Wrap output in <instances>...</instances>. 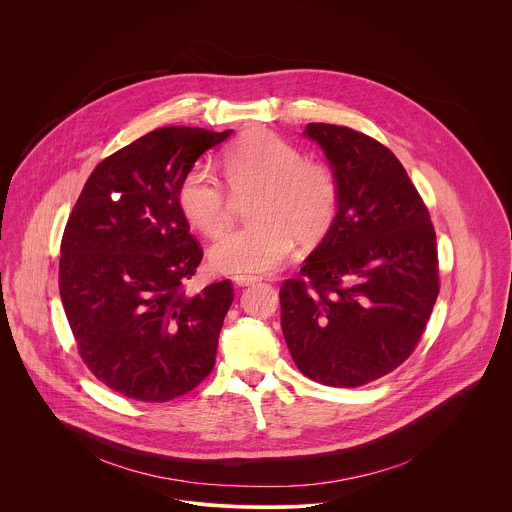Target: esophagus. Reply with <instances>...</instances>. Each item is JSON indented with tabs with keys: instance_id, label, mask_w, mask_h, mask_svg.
<instances>
[{
	"instance_id": "1",
	"label": "esophagus",
	"mask_w": 512,
	"mask_h": 512,
	"mask_svg": "<svg viewBox=\"0 0 512 512\" xmlns=\"http://www.w3.org/2000/svg\"><path fill=\"white\" fill-rule=\"evenodd\" d=\"M232 280H234V284H236V286H240V288H244V286H252V284L260 282V278H258V276H246V274L234 276Z\"/></svg>"
}]
</instances>
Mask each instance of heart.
<instances>
[{"label":"heart","mask_w":512,"mask_h":512,"mask_svg":"<svg viewBox=\"0 0 512 512\" xmlns=\"http://www.w3.org/2000/svg\"><path fill=\"white\" fill-rule=\"evenodd\" d=\"M222 169L230 192L209 165L191 167L179 187L183 217L209 238L230 226L234 197H252L248 219L254 222L224 234L209 252L217 272H268L292 252L293 238L311 246L331 230L339 211L333 171L280 136L244 134L224 151Z\"/></svg>","instance_id":"heart-1"}]
</instances>
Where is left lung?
<instances>
[{
	"instance_id": "obj_1",
	"label": "left lung",
	"mask_w": 512,
	"mask_h": 512,
	"mask_svg": "<svg viewBox=\"0 0 512 512\" xmlns=\"http://www.w3.org/2000/svg\"><path fill=\"white\" fill-rule=\"evenodd\" d=\"M337 185L331 230L280 288L282 331L311 380L355 388L402 365L439 293L430 211L398 157L363 132L307 124Z\"/></svg>"
}]
</instances>
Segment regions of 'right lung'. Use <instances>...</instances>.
<instances>
[{"instance_id": "obj_1", "label": "right lung", "mask_w": 512, "mask_h": 512, "mask_svg": "<svg viewBox=\"0 0 512 512\" xmlns=\"http://www.w3.org/2000/svg\"><path fill=\"white\" fill-rule=\"evenodd\" d=\"M232 130L167 126L102 159L67 220L59 290L80 359L140 402L191 392L213 370L230 280L187 292L203 260L179 207L195 161Z\"/></svg>"}]
</instances>
